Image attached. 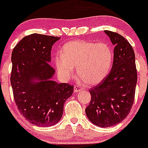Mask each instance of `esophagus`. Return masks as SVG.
Here are the masks:
<instances>
[{"label": "esophagus", "instance_id": "34e87169", "mask_svg": "<svg viewBox=\"0 0 148 148\" xmlns=\"http://www.w3.org/2000/svg\"><path fill=\"white\" fill-rule=\"evenodd\" d=\"M81 90H82V89L79 86H77V85H75V86H74V91L75 92H79V91H81Z\"/></svg>", "mask_w": 148, "mask_h": 148}]
</instances>
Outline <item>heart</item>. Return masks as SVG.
Instances as JSON below:
<instances>
[{"instance_id":"b5f03b06","label":"heart","mask_w":148,"mask_h":148,"mask_svg":"<svg viewBox=\"0 0 148 148\" xmlns=\"http://www.w3.org/2000/svg\"><path fill=\"white\" fill-rule=\"evenodd\" d=\"M113 51L106 43L73 41L66 43L62 53L55 56V64L59 75L69 79L77 69V74L88 86L102 81L110 72L113 62Z\"/></svg>"}]
</instances>
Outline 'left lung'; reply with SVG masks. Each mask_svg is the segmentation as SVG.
<instances>
[{
    "label": "left lung",
    "instance_id": "left-lung-1",
    "mask_svg": "<svg viewBox=\"0 0 148 148\" xmlns=\"http://www.w3.org/2000/svg\"><path fill=\"white\" fill-rule=\"evenodd\" d=\"M104 32L114 45L112 67L101 82L89 90L92 98L85 112L95 125L107 127L120 123L129 114L135 100L138 74L131 44L117 33Z\"/></svg>",
    "mask_w": 148,
    "mask_h": 148
}]
</instances>
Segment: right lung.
I'll return each mask as SVG.
<instances>
[{"mask_svg":"<svg viewBox=\"0 0 148 148\" xmlns=\"http://www.w3.org/2000/svg\"><path fill=\"white\" fill-rule=\"evenodd\" d=\"M60 37L33 34L22 38L11 55L10 84L21 114L36 126L49 127L61 120L64 104L74 86L51 80L55 70L49 64L53 44ZM37 79L39 82L34 83Z\"/></svg>","mask_w":148,"mask_h":148,"instance_id":"right-lung-1","label":"right lung"}]
</instances>
